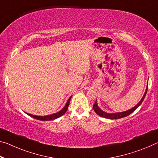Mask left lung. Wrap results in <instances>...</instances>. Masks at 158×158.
<instances>
[{
  "mask_svg": "<svg viewBox=\"0 0 158 158\" xmlns=\"http://www.w3.org/2000/svg\"><path fill=\"white\" fill-rule=\"evenodd\" d=\"M147 91H148V86H147V89L146 90V92H145L143 96V98H141V101H140L139 103H138L136 106L132 107L131 109L128 110H127V111L122 112H116V113H107V112L102 111V110H101V108L98 106L96 101L94 103V106H93V108H94V110L95 111V112H96L97 114H98L99 116H101L102 117H105V118L110 119H116L122 118V117H125L128 116V115H129L130 114H131L132 112H133L138 107L140 106V105L142 103V102L143 101L145 97H146V96Z\"/></svg>",
  "mask_w": 158,
  "mask_h": 158,
  "instance_id": "1",
  "label": "left lung"
}]
</instances>
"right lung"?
<instances>
[{
	"label": "right lung",
	"mask_w": 158,
	"mask_h": 158,
	"mask_svg": "<svg viewBox=\"0 0 158 158\" xmlns=\"http://www.w3.org/2000/svg\"><path fill=\"white\" fill-rule=\"evenodd\" d=\"M71 98H72V96L68 99V101H67L66 105L64 106L63 108H62L60 111L57 112V113L50 114V115H46V116H36V115H33V114L27 113V112H26V113L28 115H29L30 117H33V118L36 119L41 120V121H48V120H52V119H57V118H58V117H61L62 115H63L64 113H65L66 111L67 110V108H68V107H69V101H70V99H71Z\"/></svg>",
	"instance_id": "right-lung-1"
}]
</instances>
